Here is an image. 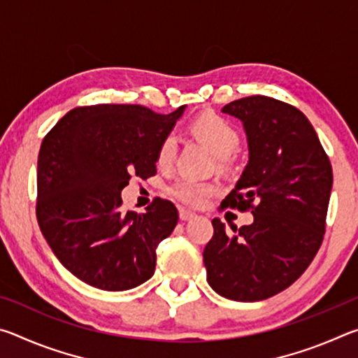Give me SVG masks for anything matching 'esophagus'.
<instances>
[{"mask_svg":"<svg viewBox=\"0 0 358 358\" xmlns=\"http://www.w3.org/2000/svg\"><path fill=\"white\" fill-rule=\"evenodd\" d=\"M178 213H180V220L181 221H189V220H192V217H196V213H194V211L187 210V208H183V207L178 210Z\"/></svg>","mask_w":358,"mask_h":358,"instance_id":"34e87169","label":"esophagus"}]
</instances>
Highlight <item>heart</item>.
<instances>
[{
	"label": "heart",
	"instance_id": "heart-1",
	"mask_svg": "<svg viewBox=\"0 0 358 358\" xmlns=\"http://www.w3.org/2000/svg\"><path fill=\"white\" fill-rule=\"evenodd\" d=\"M191 131L221 159L230 157L240 147V134L237 128L215 113H205L194 120ZM175 155H177V137L169 134L162 138L159 148H157V164L161 167L171 166ZM216 191L217 186L215 183L192 178H180L169 187V192L175 199L192 205V207H201Z\"/></svg>",
	"mask_w": 358,
	"mask_h": 358
}]
</instances>
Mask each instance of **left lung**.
<instances>
[{
	"label": "left lung",
	"mask_w": 358,
	"mask_h": 358,
	"mask_svg": "<svg viewBox=\"0 0 358 358\" xmlns=\"http://www.w3.org/2000/svg\"><path fill=\"white\" fill-rule=\"evenodd\" d=\"M222 113L243 123L250 150L222 207L251 208L254 221L230 226L234 234H229L215 217L203 264L216 294L259 301L299 280L322 245L331 164L310 120L294 106L250 96L224 106Z\"/></svg>",
	"instance_id": "8db88e82"
}]
</instances>
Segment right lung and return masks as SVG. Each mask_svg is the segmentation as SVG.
<instances>
[{
  "mask_svg": "<svg viewBox=\"0 0 358 358\" xmlns=\"http://www.w3.org/2000/svg\"><path fill=\"white\" fill-rule=\"evenodd\" d=\"M186 106L161 115L132 104L72 108L42 141L36 216L66 270L96 289L128 290L150 280L156 248L178 222L175 205L155 199L123 213L131 175L156 173L157 148Z\"/></svg>",
  "mask_w": 358,
  "mask_h": 358,
  "instance_id": "right-lung-1",
  "label": "right lung"
}]
</instances>
